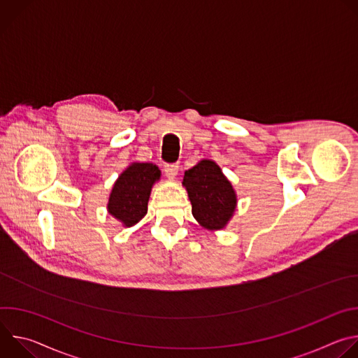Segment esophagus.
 Returning <instances> with one entry per match:
<instances>
[{
  "label": "esophagus",
  "mask_w": 358,
  "mask_h": 358,
  "mask_svg": "<svg viewBox=\"0 0 358 358\" xmlns=\"http://www.w3.org/2000/svg\"><path fill=\"white\" fill-rule=\"evenodd\" d=\"M164 171H166V176L173 180V178H176V176L178 173V166L177 164H167L164 167Z\"/></svg>",
  "instance_id": "1"
}]
</instances>
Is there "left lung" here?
<instances>
[{"label":"left lung","instance_id":"left-lung-1","mask_svg":"<svg viewBox=\"0 0 358 358\" xmlns=\"http://www.w3.org/2000/svg\"><path fill=\"white\" fill-rule=\"evenodd\" d=\"M182 185L191 201V213L201 227L210 231L227 227L236 208V194L215 162L201 160L187 170Z\"/></svg>","mask_w":358,"mask_h":358}]
</instances>
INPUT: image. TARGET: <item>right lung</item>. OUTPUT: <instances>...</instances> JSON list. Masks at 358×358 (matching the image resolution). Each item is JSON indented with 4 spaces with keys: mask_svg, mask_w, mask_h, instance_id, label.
<instances>
[{
    "mask_svg": "<svg viewBox=\"0 0 358 358\" xmlns=\"http://www.w3.org/2000/svg\"><path fill=\"white\" fill-rule=\"evenodd\" d=\"M162 177V171L152 163H133L116 180L108 211L123 227L136 225L145 214L152 185Z\"/></svg>",
    "mask_w": 358,
    "mask_h": 358,
    "instance_id": "1",
    "label": "right lung"
}]
</instances>
